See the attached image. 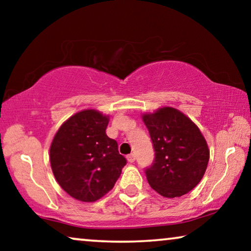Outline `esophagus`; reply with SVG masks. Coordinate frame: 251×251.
Segmentation results:
<instances>
[{"label":"esophagus","mask_w":251,"mask_h":251,"mask_svg":"<svg viewBox=\"0 0 251 251\" xmlns=\"http://www.w3.org/2000/svg\"><path fill=\"white\" fill-rule=\"evenodd\" d=\"M126 160H128V162H130V163L135 162V160H136V156H135V154H130V155L126 156Z\"/></svg>","instance_id":"34e87169"}]
</instances>
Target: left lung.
<instances>
[{"instance_id": "obj_1", "label": "left lung", "mask_w": 251, "mask_h": 251, "mask_svg": "<svg viewBox=\"0 0 251 251\" xmlns=\"http://www.w3.org/2000/svg\"><path fill=\"white\" fill-rule=\"evenodd\" d=\"M155 157L146 168L151 187L164 198H179L193 190L203 177L209 149L198 126L184 113L161 107L143 115Z\"/></svg>"}]
</instances>
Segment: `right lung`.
<instances>
[{"label":"right lung","mask_w":251,"mask_h":251,"mask_svg":"<svg viewBox=\"0 0 251 251\" xmlns=\"http://www.w3.org/2000/svg\"><path fill=\"white\" fill-rule=\"evenodd\" d=\"M108 121L96 109H84L65 121L51 143L53 176L78 201L94 202L108 193L126 163L118 143L106 135Z\"/></svg>","instance_id":"right-lung-1"}]
</instances>
